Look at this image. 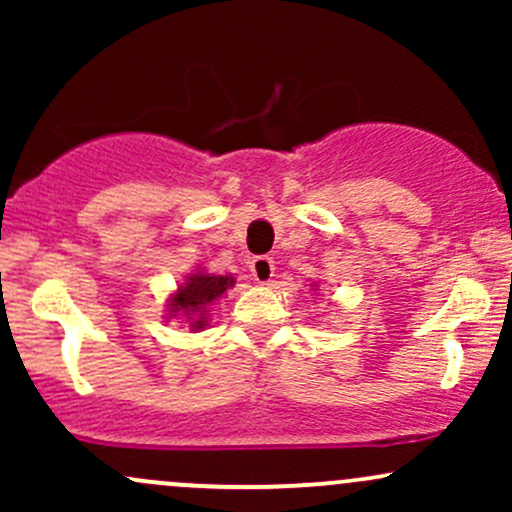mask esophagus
I'll use <instances>...</instances> for the list:
<instances>
[{
    "label": "esophagus",
    "mask_w": 512,
    "mask_h": 512,
    "mask_svg": "<svg viewBox=\"0 0 512 512\" xmlns=\"http://www.w3.org/2000/svg\"><path fill=\"white\" fill-rule=\"evenodd\" d=\"M250 272L255 276L257 284H269L274 276V260L267 255H260V257H252L250 262Z\"/></svg>",
    "instance_id": "34e87169"
}]
</instances>
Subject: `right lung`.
Instances as JSON below:
<instances>
[{
  "label": "right lung",
  "mask_w": 512,
  "mask_h": 512,
  "mask_svg": "<svg viewBox=\"0 0 512 512\" xmlns=\"http://www.w3.org/2000/svg\"><path fill=\"white\" fill-rule=\"evenodd\" d=\"M233 284H236L233 276H216L207 272L190 274L185 284H180V289L170 296L168 317L185 315L192 330H204L207 327L209 305L219 301Z\"/></svg>",
  "instance_id": "1"
}]
</instances>
